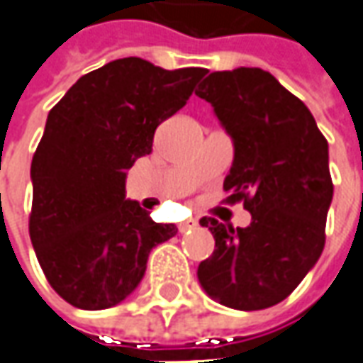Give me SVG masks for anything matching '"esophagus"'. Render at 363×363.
Masks as SVG:
<instances>
[{
	"mask_svg": "<svg viewBox=\"0 0 363 363\" xmlns=\"http://www.w3.org/2000/svg\"><path fill=\"white\" fill-rule=\"evenodd\" d=\"M196 226H199L196 220H186V223L179 224V230H181V233H191L192 228H196Z\"/></svg>",
	"mask_w": 363,
	"mask_h": 363,
	"instance_id": "obj_1",
	"label": "esophagus"
}]
</instances>
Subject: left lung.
<instances>
[{
  "label": "left lung",
  "mask_w": 363,
  "mask_h": 363,
  "mask_svg": "<svg viewBox=\"0 0 363 363\" xmlns=\"http://www.w3.org/2000/svg\"><path fill=\"white\" fill-rule=\"evenodd\" d=\"M196 95L234 140L224 201L252 214L246 228L201 218L214 252L199 264V280L228 308L264 310L292 294L324 250L334 194L328 140L304 103L264 69L214 71Z\"/></svg>",
  "instance_id": "obj_1"
}]
</instances>
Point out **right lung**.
<instances>
[{"instance_id": "1", "label": "right lung", "mask_w": 363, "mask_h": 363, "mask_svg": "<svg viewBox=\"0 0 363 363\" xmlns=\"http://www.w3.org/2000/svg\"><path fill=\"white\" fill-rule=\"evenodd\" d=\"M204 75L201 67L117 59L83 75L49 111L31 161L29 236L47 282L71 306L123 302L145 276L150 250L177 234L125 199V177Z\"/></svg>"}]
</instances>
